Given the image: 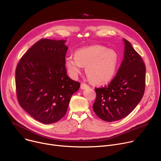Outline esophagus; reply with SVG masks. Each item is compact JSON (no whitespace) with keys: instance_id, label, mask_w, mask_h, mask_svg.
Listing matches in <instances>:
<instances>
[{"instance_id":"34e87169","label":"esophagus","mask_w":161,"mask_h":161,"mask_svg":"<svg viewBox=\"0 0 161 161\" xmlns=\"http://www.w3.org/2000/svg\"><path fill=\"white\" fill-rule=\"evenodd\" d=\"M80 87H81V89L82 90H83V89H85L88 88V87H89V85H87V84H85V83H81Z\"/></svg>"}]
</instances>
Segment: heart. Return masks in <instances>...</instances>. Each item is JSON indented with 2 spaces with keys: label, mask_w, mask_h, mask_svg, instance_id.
Segmentation results:
<instances>
[{
  "label": "heart",
  "mask_w": 161,
  "mask_h": 161,
  "mask_svg": "<svg viewBox=\"0 0 161 161\" xmlns=\"http://www.w3.org/2000/svg\"><path fill=\"white\" fill-rule=\"evenodd\" d=\"M75 57L65 58V67L72 78H76L85 67V73L91 81L103 85L112 80L116 73L119 61L118 53L99 45L78 49Z\"/></svg>",
  "instance_id": "obj_1"
}]
</instances>
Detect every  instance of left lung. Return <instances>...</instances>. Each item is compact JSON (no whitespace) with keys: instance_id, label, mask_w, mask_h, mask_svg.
<instances>
[{"instance_id":"8db88e82","label":"left lung","mask_w":161,"mask_h":161,"mask_svg":"<svg viewBox=\"0 0 161 161\" xmlns=\"http://www.w3.org/2000/svg\"><path fill=\"white\" fill-rule=\"evenodd\" d=\"M123 41L124 59L116 76L107 86L95 88L96 99L93 110L106 122L117 121L127 116L141 102L144 92V63L130 42L125 39Z\"/></svg>"}]
</instances>
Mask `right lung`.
Returning a JSON list of instances; mask_svg holds the SVG:
<instances>
[{
    "label": "right lung",
    "instance_id": "obj_1",
    "mask_svg": "<svg viewBox=\"0 0 161 161\" xmlns=\"http://www.w3.org/2000/svg\"><path fill=\"white\" fill-rule=\"evenodd\" d=\"M65 42L48 39L37 41L21 58L15 70L20 107L45 124L55 123L65 116L72 95L80 87L67 74Z\"/></svg>",
    "mask_w": 161,
    "mask_h": 161
}]
</instances>
